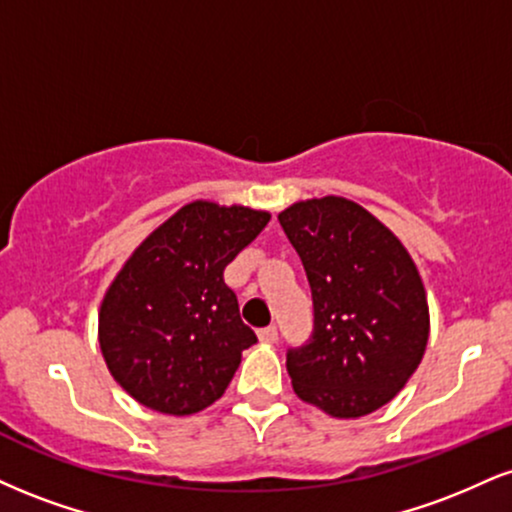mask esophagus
Here are the masks:
<instances>
[{
	"instance_id": "esophagus-1",
	"label": "esophagus",
	"mask_w": 512,
	"mask_h": 512,
	"mask_svg": "<svg viewBox=\"0 0 512 512\" xmlns=\"http://www.w3.org/2000/svg\"><path fill=\"white\" fill-rule=\"evenodd\" d=\"M257 336H260V341L264 343H276V338H279V329H276L274 324L264 326V329L257 331Z\"/></svg>"
}]
</instances>
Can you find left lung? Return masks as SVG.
Masks as SVG:
<instances>
[{"mask_svg":"<svg viewBox=\"0 0 512 512\" xmlns=\"http://www.w3.org/2000/svg\"><path fill=\"white\" fill-rule=\"evenodd\" d=\"M279 224L303 262L315 312L312 336L286 353L295 393L331 417L379 410L427 348L429 307L415 262L346 197L295 202Z\"/></svg>","mask_w":512,"mask_h":512,"instance_id":"obj_1","label":"left lung"}]
</instances>
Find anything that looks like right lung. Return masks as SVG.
Wrapping results in <instances>:
<instances>
[{"instance_id": "1", "label": "right lung", "mask_w": 512, "mask_h": 512, "mask_svg": "<svg viewBox=\"0 0 512 512\" xmlns=\"http://www.w3.org/2000/svg\"><path fill=\"white\" fill-rule=\"evenodd\" d=\"M269 224L267 212L190 202L123 264L100 310V348L121 389L166 415L221 398L257 343L224 269Z\"/></svg>"}]
</instances>
